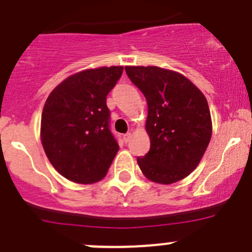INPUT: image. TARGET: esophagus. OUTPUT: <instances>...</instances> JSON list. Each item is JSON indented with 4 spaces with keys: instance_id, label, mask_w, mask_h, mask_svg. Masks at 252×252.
<instances>
[{
    "instance_id": "esophagus-1",
    "label": "esophagus",
    "mask_w": 252,
    "mask_h": 252,
    "mask_svg": "<svg viewBox=\"0 0 252 252\" xmlns=\"http://www.w3.org/2000/svg\"><path fill=\"white\" fill-rule=\"evenodd\" d=\"M131 135H133V134H131V133H126V134H124V135H123V139H124V142H126V143H128L129 140H130Z\"/></svg>"
}]
</instances>
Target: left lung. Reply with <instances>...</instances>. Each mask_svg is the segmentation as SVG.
Instances as JSON below:
<instances>
[{"label":"left lung","instance_id":"left-lung-1","mask_svg":"<svg viewBox=\"0 0 252 252\" xmlns=\"http://www.w3.org/2000/svg\"><path fill=\"white\" fill-rule=\"evenodd\" d=\"M126 72L148 103L145 130L150 149L138 158L147 179L168 185L199 165L213 134L210 109L190 79L157 65H126Z\"/></svg>","mask_w":252,"mask_h":252}]
</instances>
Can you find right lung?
I'll use <instances>...</instances> for the list:
<instances>
[{
    "label": "right lung",
    "mask_w": 252,
    "mask_h": 252,
    "mask_svg": "<svg viewBox=\"0 0 252 252\" xmlns=\"http://www.w3.org/2000/svg\"><path fill=\"white\" fill-rule=\"evenodd\" d=\"M122 73V65L77 72L61 82L44 103L42 147L53 168L70 182L102 180L118 153L105 99Z\"/></svg>",
    "instance_id": "1"
}]
</instances>
